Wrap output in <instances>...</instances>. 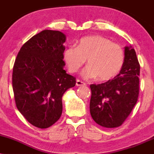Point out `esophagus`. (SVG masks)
Here are the masks:
<instances>
[{
  "mask_svg": "<svg viewBox=\"0 0 154 154\" xmlns=\"http://www.w3.org/2000/svg\"><path fill=\"white\" fill-rule=\"evenodd\" d=\"M76 85L77 86H82V85H86V84L82 81L79 80V79H77V82H76Z\"/></svg>",
  "mask_w": 154,
  "mask_h": 154,
  "instance_id": "obj_1",
  "label": "esophagus"
}]
</instances>
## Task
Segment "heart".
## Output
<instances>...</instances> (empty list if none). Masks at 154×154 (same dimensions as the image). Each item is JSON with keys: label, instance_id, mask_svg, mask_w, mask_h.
I'll use <instances>...</instances> for the list:
<instances>
[{"label": "heart", "instance_id": "b5f03b06", "mask_svg": "<svg viewBox=\"0 0 154 154\" xmlns=\"http://www.w3.org/2000/svg\"><path fill=\"white\" fill-rule=\"evenodd\" d=\"M63 59L69 71L75 73L85 63L89 65L83 72L85 79L98 77L100 81L112 79L119 73L125 61L122 48L101 36H88L79 40L77 46L65 49Z\"/></svg>", "mask_w": 154, "mask_h": 154}]
</instances>
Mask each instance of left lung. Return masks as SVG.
Wrapping results in <instances>:
<instances>
[{
    "label": "left lung",
    "mask_w": 154,
    "mask_h": 154,
    "mask_svg": "<svg viewBox=\"0 0 154 154\" xmlns=\"http://www.w3.org/2000/svg\"><path fill=\"white\" fill-rule=\"evenodd\" d=\"M140 63L135 51L125 47V61L119 74L101 84L91 85L90 111L100 126H121L130 115L139 95Z\"/></svg>",
    "instance_id": "left-lung-1"
}]
</instances>
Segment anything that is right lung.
Listing matches in <instances>:
<instances>
[{
  "instance_id": "1",
  "label": "right lung",
  "mask_w": 154,
  "mask_h": 154,
  "mask_svg": "<svg viewBox=\"0 0 154 154\" xmlns=\"http://www.w3.org/2000/svg\"><path fill=\"white\" fill-rule=\"evenodd\" d=\"M66 36L45 29L26 41L16 58L12 87L16 106L31 125L45 129L62 113V96L76 78L63 69Z\"/></svg>"
}]
</instances>
